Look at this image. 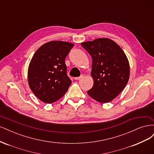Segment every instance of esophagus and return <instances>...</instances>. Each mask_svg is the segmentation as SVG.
<instances>
[{"label": "esophagus", "mask_w": 154, "mask_h": 154, "mask_svg": "<svg viewBox=\"0 0 154 154\" xmlns=\"http://www.w3.org/2000/svg\"><path fill=\"white\" fill-rule=\"evenodd\" d=\"M83 77V75H81L80 76H79V77H75V78H74V80H80V79H81Z\"/></svg>", "instance_id": "34e87169"}]
</instances>
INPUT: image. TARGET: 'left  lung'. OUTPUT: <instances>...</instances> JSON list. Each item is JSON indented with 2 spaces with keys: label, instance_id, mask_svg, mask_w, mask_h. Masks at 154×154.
Wrapping results in <instances>:
<instances>
[{
  "label": "left lung",
  "instance_id": "1",
  "mask_svg": "<svg viewBox=\"0 0 154 154\" xmlns=\"http://www.w3.org/2000/svg\"><path fill=\"white\" fill-rule=\"evenodd\" d=\"M92 60L91 76L94 80L87 94L102 103L117 97L127 85L130 77L128 60L114 41L100 38L81 44Z\"/></svg>",
  "mask_w": 154,
  "mask_h": 154
}]
</instances>
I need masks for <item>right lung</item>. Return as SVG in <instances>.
Returning <instances> with one entry per match:
<instances>
[{"instance_id": "1", "label": "right lung", "mask_w": 154, "mask_h": 154, "mask_svg": "<svg viewBox=\"0 0 154 154\" xmlns=\"http://www.w3.org/2000/svg\"><path fill=\"white\" fill-rule=\"evenodd\" d=\"M74 44L63 41H51L35 53L27 71L31 90L42 101L52 103L62 97L72 83L65 63Z\"/></svg>"}]
</instances>
